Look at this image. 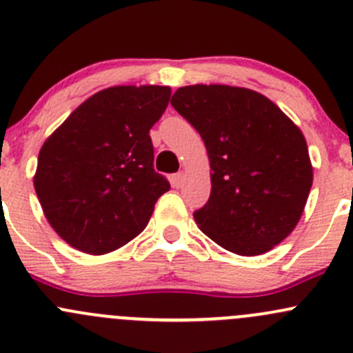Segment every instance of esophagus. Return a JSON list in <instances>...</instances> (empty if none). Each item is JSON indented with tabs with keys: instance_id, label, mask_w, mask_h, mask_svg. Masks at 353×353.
I'll list each match as a JSON object with an SVG mask.
<instances>
[{
	"instance_id": "1",
	"label": "esophagus",
	"mask_w": 353,
	"mask_h": 353,
	"mask_svg": "<svg viewBox=\"0 0 353 353\" xmlns=\"http://www.w3.org/2000/svg\"><path fill=\"white\" fill-rule=\"evenodd\" d=\"M184 183V172H177L172 176V184L174 188H181Z\"/></svg>"
}]
</instances>
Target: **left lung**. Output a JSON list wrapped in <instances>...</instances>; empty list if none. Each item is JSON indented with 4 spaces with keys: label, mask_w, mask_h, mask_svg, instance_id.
I'll use <instances>...</instances> for the list:
<instances>
[{
    "label": "left lung",
    "mask_w": 353,
    "mask_h": 353,
    "mask_svg": "<svg viewBox=\"0 0 353 353\" xmlns=\"http://www.w3.org/2000/svg\"><path fill=\"white\" fill-rule=\"evenodd\" d=\"M172 108L198 131L212 176L194 212L205 236L230 252H268L295 229L312 186L302 131L268 97L230 85L177 88Z\"/></svg>",
    "instance_id": "obj_1"
}]
</instances>
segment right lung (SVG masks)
Listing matches in <instances>:
<instances>
[{"instance_id": "1", "label": "right lung", "mask_w": 353, "mask_h": 353, "mask_svg": "<svg viewBox=\"0 0 353 353\" xmlns=\"http://www.w3.org/2000/svg\"><path fill=\"white\" fill-rule=\"evenodd\" d=\"M169 87L121 85L78 105L39 152L34 188L52 229L71 248L105 254L143 232L170 184L154 169L150 128Z\"/></svg>"}]
</instances>
